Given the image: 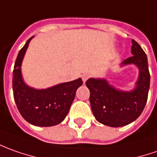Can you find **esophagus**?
I'll use <instances>...</instances> for the list:
<instances>
[{"instance_id": "esophagus-1", "label": "esophagus", "mask_w": 157, "mask_h": 157, "mask_svg": "<svg viewBox=\"0 0 157 157\" xmlns=\"http://www.w3.org/2000/svg\"><path fill=\"white\" fill-rule=\"evenodd\" d=\"M89 76H90V75L88 73L83 74V75H82V81H83V82H85L89 78Z\"/></svg>"}]
</instances>
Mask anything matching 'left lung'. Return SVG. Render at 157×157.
Masks as SVG:
<instances>
[{
  "mask_svg": "<svg viewBox=\"0 0 157 157\" xmlns=\"http://www.w3.org/2000/svg\"><path fill=\"white\" fill-rule=\"evenodd\" d=\"M133 56L123 65L134 63L140 69L136 88L131 92H122L113 88L105 80L90 78L86 86L90 91L89 101L95 119L110 127H122L136 120L146 105L149 94L150 75L145 52L132 40Z\"/></svg>",
  "mask_w": 157,
  "mask_h": 157,
  "instance_id": "8db88e82",
  "label": "left lung"
}]
</instances>
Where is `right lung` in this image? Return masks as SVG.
I'll return each mask as SVG.
<instances>
[{
    "mask_svg": "<svg viewBox=\"0 0 157 157\" xmlns=\"http://www.w3.org/2000/svg\"><path fill=\"white\" fill-rule=\"evenodd\" d=\"M29 38L19 51L13 71L14 101L21 115L35 126L50 127L62 122L68 115L75 92L82 85L81 78L58 84L46 89H35L27 86L21 78V66Z\"/></svg>",
    "mask_w": 157,
    "mask_h": 157,
    "instance_id": "obj_1",
    "label": "right lung"
}]
</instances>
